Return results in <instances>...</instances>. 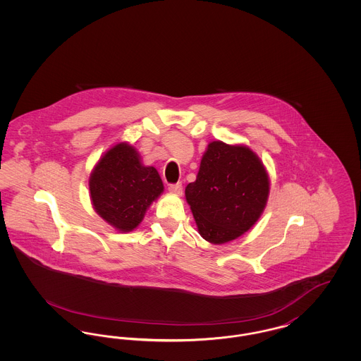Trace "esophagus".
Returning a JSON list of instances; mask_svg holds the SVG:
<instances>
[{
    "mask_svg": "<svg viewBox=\"0 0 361 361\" xmlns=\"http://www.w3.org/2000/svg\"><path fill=\"white\" fill-rule=\"evenodd\" d=\"M169 190L174 193V195H181L183 193V185L181 183H177V184H171L169 185Z\"/></svg>",
    "mask_w": 361,
    "mask_h": 361,
    "instance_id": "obj_1",
    "label": "esophagus"
}]
</instances>
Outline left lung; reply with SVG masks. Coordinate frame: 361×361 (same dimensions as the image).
Returning a JSON list of instances; mask_svg holds the SVG:
<instances>
[{
  "mask_svg": "<svg viewBox=\"0 0 361 361\" xmlns=\"http://www.w3.org/2000/svg\"><path fill=\"white\" fill-rule=\"evenodd\" d=\"M269 195V177L247 146L214 140L202 158L196 181L185 197L197 230L211 243L237 240L261 216Z\"/></svg>",
  "mask_w": 361,
  "mask_h": 361,
  "instance_id": "1",
  "label": "left lung"
}]
</instances>
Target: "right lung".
Here are the masks:
<instances>
[{"label": "right lung", "mask_w": 361, "mask_h": 361, "mask_svg": "<svg viewBox=\"0 0 361 361\" xmlns=\"http://www.w3.org/2000/svg\"><path fill=\"white\" fill-rule=\"evenodd\" d=\"M89 190L96 212L126 233L142 222L147 208L164 192V184L155 168L142 165L131 145L118 143L94 166Z\"/></svg>", "instance_id": "obj_1"}]
</instances>
